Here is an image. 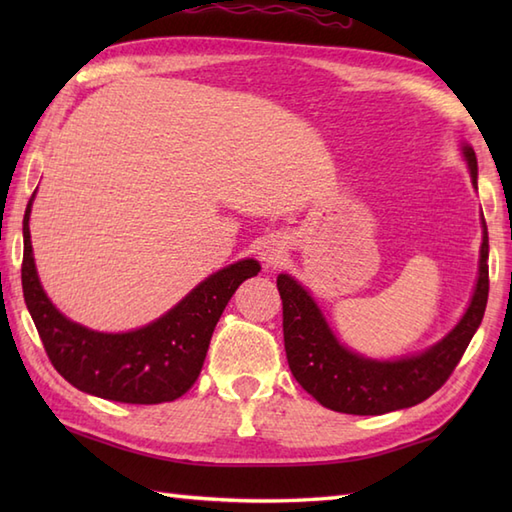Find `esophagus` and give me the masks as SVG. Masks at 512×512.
Wrapping results in <instances>:
<instances>
[{
  "label": "esophagus",
  "mask_w": 512,
  "mask_h": 512,
  "mask_svg": "<svg viewBox=\"0 0 512 512\" xmlns=\"http://www.w3.org/2000/svg\"><path fill=\"white\" fill-rule=\"evenodd\" d=\"M262 259L266 262V266H273V264H279V259H281V253H284V250H281V246L277 244V242H266L262 248Z\"/></svg>",
  "instance_id": "esophagus-1"
}]
</instances>
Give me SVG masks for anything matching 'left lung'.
<instances>
[{
	"label": "left lung",
	"instance_id": "obj_1",
	"mask_svg": "<svg viewBox=\"0 0 512 512\" xmlns=\"http://www.w3.org/2000/svg\"><path fill=\"white\" fill-rule=\"evenodd\" d=\"M462 154L469 162L477 189L475 151L464 145ZM482 226L480 277L464 317L427 352L400 361H372L347 350L336 341L306 288L290 275H279L277 288L284 303V345L290 372L297 383L323 407L354 413V416H380L387 411L407 409L436 394L453 374L484 319L488 301V231L486 222Z\"/></svg>",
	"mask_w": 512,
	"mask_h": 512
}]
</instances>
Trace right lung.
Instances as JSON below:
<instances>
[{"label":"right lung","mask_w":512,"mask_h":512,"mask_svg":"<svg viewBox=\"0 0 512 512\" xmlns=\"http://www.w3.org/2000/svg\"><path fill=\"white\" fill-rule=\"evenodd\" d=\"M35 198V193H32ZM24 215L21 286L32 321L54 369L76 389L129 405H158L187 394L198 380L217 321L237 286L259 273L255 259L217 270L176 308L145 328L105 334L65 319L43 292L30 246V206Z\"/></svg>","instance_id":"add662e5"}]
</instances>
